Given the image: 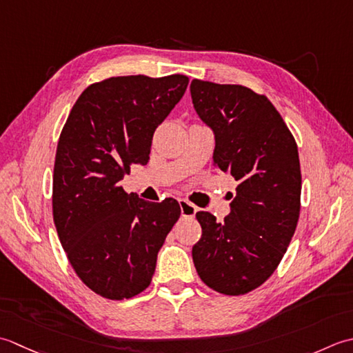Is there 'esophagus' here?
<instances>
[{
  "label": "esophagus",
  "mask_w": 353,
  "mask_h": 353,
  "mask_svg": "<svg viewBox=\"0 0 353 353\" xmlns=\"http://www.w3.org/2000/svg\"><path fill=\"white\" fill-rule=\"evenodd\" d=\"M179 208H181V214L184 218H193L198 212V207L189 203L187 199H179Z\"/></svg>",
  "instance_id": "obj_1"
}]
</instances>
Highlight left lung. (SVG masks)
Instances as JSON below:
<instances>
[{"mask_svg": "<svg viewBox=\"0 0 353 353\" xmlns=\"http://www.w3.org/2000/svg\"><path fill=\"white\" fill-rule=\"evenodd\" d=\"M193 106L214 132L213 166L237 181L224 222L198 212L203 236L192 248L213 291L243 296L271 277L296 232L301 172L297 143L270 99L242 85L193 79Z\"/></svg>", "mask_w": 353, "mask_h": 353, "instance_id": "left-lung-1", "label": "left lung"}]
</instances>
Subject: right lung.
Wrapping results in <instances>:
<instances>
[{"label":"right lung","mask_w":353,"mask_h":353,"mask_svg":"<svg viewBox=\"0 0 353 353\" xmlns=\"http://www.w3.org/2000/svg\"><path fill=\"white\" fill-rule=\"evenodd\" d=\"M187 85L184 74L105 79L79 96L62 128L53 221L77 277L105 299L146 290L158 251L181 214L178 201L149 203L119 183L132 164L148 163L155 129Z\"/></svg>","instance_id":"right-lung-1"}]
</instances>
